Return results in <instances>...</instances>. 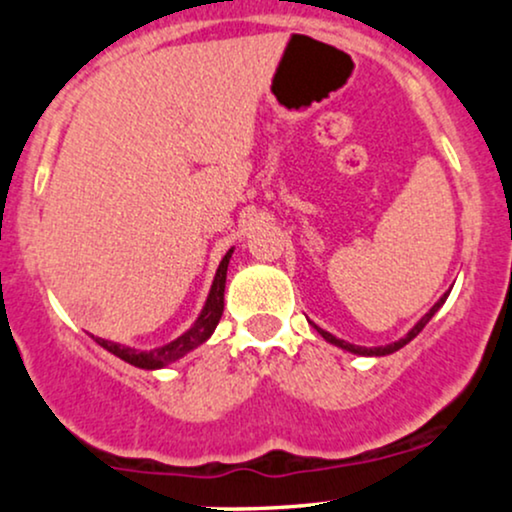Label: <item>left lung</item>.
I'll use <instances>...</instances> for the list:
<instances>
[{
  "mask_svg": "<svg viewBox=\"0 0 512 512\" xmlns=\"http://www.w3.org/2000/svg\"><path fill=\"white\" fill-rule=\"evenodd\" d=\"M448 296H450V291L448 293H443V296H440V301L433 305L431 310H428V313L421 317L419 322H416L414 327H411V330L404 334L402 339H397V342H392V344H385V346H356V344H349V342H344V339H339V337H334V334H330L327 330H320V327L315 325V330L322 334V339H325V342H330V344H334V346H339V349H344V351H349V354H356V356H387V354H395V351H399L402 349V346H407L411 339L416 337V334H419L421 330H424V327L428 325V320H431L433 315L438 313L440 308H443V303L448 301Z\"/></svg>",
  "mask_w": 512,
  "mask_h": 512,
  "instance_id": "8db88e82",
  "label": "left lung"
}]
</instances>
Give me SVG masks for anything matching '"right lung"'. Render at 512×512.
Instances as JSON below:
<instances>
[{
  "instance_id": "obj_1",
  "label": "right lung",
  "mask_w": 512,
  "mask_h": 512,
  "mask_svg": "<svg viewBox=\"0 0 512 512\" xmlns=\"http://www.w3.org/2000/svg\"><path fill=\"white\" fill-rule=\"evenodd\" d=\"M231 255H233V248L223 255L219 269H216L214 284H211L209 289L207 303H204L202 313H199L195 325H192L187 332H182L178 339H173V342L158 346V349H151V351H139V349H132V346L93 337L96 339V344H101L103 349L110 351L113 356L122 358V361L129 363V366H137L144 370L166 368L168 363H175L178 358L190 354V351H195L199 344H204L211 334H214L216 325H219L223 315V291H226V272H228V262H231Z\"/></svg>"
}]
</instances>
